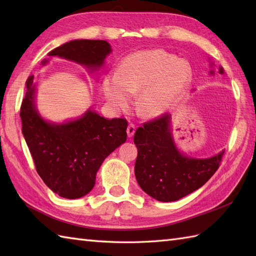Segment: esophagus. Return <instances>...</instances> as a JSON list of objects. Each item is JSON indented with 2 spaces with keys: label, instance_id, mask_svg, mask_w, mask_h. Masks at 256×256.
Returning a JSON list of instances; mask_svg holds the SVG:
<instances>
[{
  "label": "esophagus",
  "instance_id": "esophagus-1",
  "mask_svg": "<svg viewBox=\"0 0 256 256\" xmlns=\"http://www.w3.org/2000/svg\"><path fill=\"white\" fill-rule=\"evenodd\" d=\"M126 133H128V138H132L133 136L134 133H135V125L134 124H132V123L128 124V126L126 128Z\"/></svg>",
  "mask_w": 256,
  "mask_h": 256
}]
</instances>
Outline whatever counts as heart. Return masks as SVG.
I'll return each mask as SVG.
<instances>
[{"label":"heart","instance_id":"1","mask_svg":"<svg viewBox=\"0 0 256 256\" xmlns=\"http://www.w3.org/2000/svg\"><path fill=\"white\" fill-rule=\"evenodd\" d=\"M192 79L190 64L162 50H142L123 59L116 74L102 81V91L114 110L125 111L138 94V111L155 118L180 99Z\"/></svg>","mask_w":256,"mask_h":256}]
</instances>
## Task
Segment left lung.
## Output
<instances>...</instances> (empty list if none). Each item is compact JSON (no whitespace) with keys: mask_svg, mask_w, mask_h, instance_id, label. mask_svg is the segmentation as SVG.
<instances>
[{"mask_svg":"<svg viewBox=\"0 0 256 256\" xmlns=\"http://www.w3.org/2000/svg\"><path fill=\"white\" fill-rule=\"evenodd\" d=\"M219 72L224 74V69ZM170 122V114L162 113L134 134L135 177L146 194L162 202L176 201L204 186L218 170L224 153L206 160L184 156L174 144Z\"/></svg>","mask_w":256,"mask_h":256,"instance_id":"obj_1","label":"left lung"}]
</instances>
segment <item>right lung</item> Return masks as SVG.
I'll return each mask as SVG.
<instances>
[{
	"label": "right lung",
	"mask_w": 256,
	"mask_h": 256,
	"mask_svg": "<svg viewBox=\"0 0 256 256\" xmlns=\"http://www.w3.org/2000/svg\"><path fill=\"white\" fill-rule=\"evenodd\" d=\"M110 52L111 46L106 40H79L55 48L48 56H59L94 68L100 67ZM32 82L34 76H30L20 116L22 132L38 175L60 197H84L94 188L103 160L126 140L128 121L120 118L108 120L89 110L72 122L48 123L35 108Z\"/></svg>",
	"instance_id": "1"
}]
</instances>
